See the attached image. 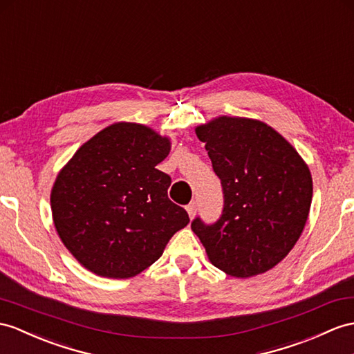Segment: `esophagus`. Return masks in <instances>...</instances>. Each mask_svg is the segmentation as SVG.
I'll return each instance as SVG.
<instances>
[{
    "label": "esophagus",
    "instance_id": "34e87169",
    "mask_svg": "<svg viewBox=\"0 0 354 354\" xmlns=\"http://www.w3.org/2000/svg\"><path fill=\"white\" fill-rule=\"evenodd\" d=\"M186 212H187V214H189V218L194 219L195 214H196V203L194 201V203H191V204H187Z\"/></svg>",
    "mask_w": 354,
    "mask_h": 354
}]
</instances>
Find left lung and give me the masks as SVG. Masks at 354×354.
<instances>
[{
  "instance_id": "8db88e82",
  "label": "left lung",
  "mask_w": 354,
  "mask_h": 354,
  "mask_svg": "<svg viewBox=\"0 0 354 354\" xmlns=\"http://www.w3.org/2000/svg\"><path fill=\"white\" fill-rule=\"evenodd\" d=\"M223 189L222 216L200 218L192 231L210 263L234 278H252L288 255L305 228L313 177L297 150L269 124L216 117L195 127Z\"/></svg>"
}]
</instances>
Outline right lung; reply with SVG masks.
<instances>
[{
    "label": "right lung",
    "mask_w": 354,
    "mask_h": 354,
    "mask_svg": "<svg viewBox=\"0 0 354 354\" xmlns=\"http://www.w3.org/2000/svg\"><path fill=\"white\" fill-rule=\"evenodd\" d=\"M169 150L168 136L118 122L84 142L58 172L50 191L54 225L85 269L133 278L187 225L186 210L168 198L169 176L156 168Z\"/></svg>",
    "instance_id": "1"
}]
</instances>
